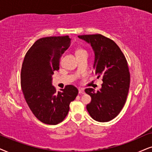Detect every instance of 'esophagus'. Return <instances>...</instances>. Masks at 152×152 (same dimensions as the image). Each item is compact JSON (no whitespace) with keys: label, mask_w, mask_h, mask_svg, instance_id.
I'll list each match as a JSON object with an SVG mask.
<instances>
[{"label":"esophagus","mask_w":152,"mask_h":152,"mask_svg":"<svg viewBox=\"0 0 152 152\" xmlns=\"http://www.w3.org/2000/svg\"><path fill=\"white\" fill-rule=\"evenodd\" d=\"M78 93H79L80 94H85V91H84V89H83V88H79V89H78Z\"/></svg>","instance_id":"34e87169"}]
</instances>
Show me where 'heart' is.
<instances>
[{
	"label": "heart",
	"instance_id": "heart-1",
	"mask_svg": "<svg viewBox=\"0 0 152 152\" xmlns=\"http://www.w3.org/2000/svg\"><path fill=\"white\" fill-rule=\"evenodd\" d=\"M83 52H86V50H83V49H81V48H79V49H78L76 51V54L77 55V54H79V53H83Z\"/></svg>",
	"mask_w": 152,
	"mask_h": 152
}]
</instances>
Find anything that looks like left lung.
<instances>
[{"label":"left lung","mask_w":152,"mask_h":152,"mask_svg":"<svg viewBox=\"0 0 152 152\" xmlns=\"http://www.w3.org/2000/svg\"><path fill=\"white\" fill-rule=\"evenodd\" d=\"M90 44L94 53L93 67L97 78L103 77L102 88L85 90L92 98L86 108L94 120L106 122L118 115L124 107L130 86V74L124 54L112 39L99 34L78 35Z\"/></svg>","instance_id":"1"}]
</instances>
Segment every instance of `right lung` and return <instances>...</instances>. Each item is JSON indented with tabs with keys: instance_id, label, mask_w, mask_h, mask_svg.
Here are the masks:
<instances>
[{
	"instance_id": "1",
	"label": "right lung",
	"mask_w": 152,
	"mask_h": 152,
	"mask_svg": "<svg viewBox=\"0 0 152 152\" xmlns=\"http://www.w3.org/2000/svg\"><path fill=\"white\" fill-rule=\"evenodd\" d=\"M69 36L43 37L26 53L22 64L21 85L29 108L40 122L56 125L64 120L78 89L68 85L56 92L52 86L54 71L59 69L60 59L71 43Z\"/></svg>"
}]
</instances>
